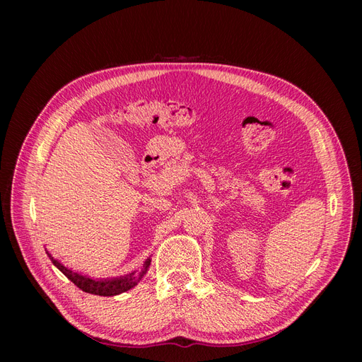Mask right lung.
I'll return each instance as SVG.
<instances>
[{
  "label": "right lung",
  "instance_id": "obj_1",
  "mask_svg": "<svg viewBox=\"0 0 362 362\" xmlns=\"http://www.w3.org/2000/svg\"><path fill=\"white\" fill-rule=\"evenodd\" d=\"M48 254V252H47ZM49 259L52 261V264L56 266L64 276L68 279H71L76 287L80 290L86 291V293H90V294H96V296H116L120 294L124 291H128L129 288H133L134 286H137V282L140 281V278L145 275L149 264H151V258H148L144 264V272L140 273V275H136V273H131V275H127L124 278H116V279H90V278H86L83 275H78V273H75L72 270H69L68 267H64L63 264L57 259H54L49 254H48Z\"/></svg>",
  "mask_w": 362,
  "mask_h": 362
}]
</instances>
